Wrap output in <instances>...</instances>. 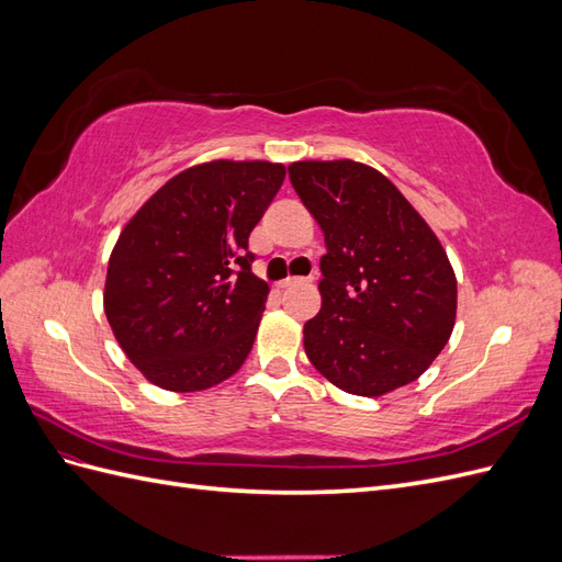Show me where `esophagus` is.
<instances>
[{"instance_id": "obj_1", "label": "esophagus", "mask_w": 562, "mask_h": 562, "mask_svg": "<svg viewBox=\"0 0 562 562\" xmlns=\"http://www.w3.org/2000/svg\"><path fill=\"white\" fill-rule=\"evenodd\" d=\"M297 281H302V279H297V277H285L283 281H279V288L283 291V288H291V285H295Z\"/></svg>"}]
</instances>
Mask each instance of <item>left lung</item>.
<instances>
[{"instance_id": "left-lung-1", "label": "left lung", "mask_w": 562, "mask_h": 562, "mask_svg": "<svg viewBox=\"0 0 562 562\" xmlns=\"http://www.w3.org/2000/svg\"><path fill=\"white\" fill-rule=\"evenodd\" d=\"M288 173L328 250L321 312L302 330L307 359L356 396L415 382L448 345L457 316V279L438 236L366 164L295 161Z\"/></svg>"}]
</instances>
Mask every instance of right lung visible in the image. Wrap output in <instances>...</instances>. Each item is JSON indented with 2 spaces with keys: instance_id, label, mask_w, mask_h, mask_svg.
Returning a JSON list of instances; mask_svg holds the SVG:
<instances>
[{
  "instance_id": "obj_1",
  "label": "right lung",
  "mask_w": 562,
  "mask_h": 562,
  "mask_svg": "<svg viewBox=\"0 0 562 562\" xmlns=\"http://www.w3.org/2000/svg\"><path fill=\"white\" fill-rule=\"evenodd\" d=\"M285 178L283 164L215 159L173 176L119 234L105 316L128 361L166 391L232 378L258 333L269 285L248 236Z\"/></svg>"
}]
</instances>
